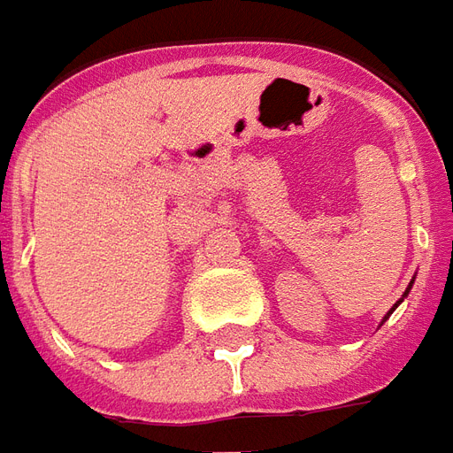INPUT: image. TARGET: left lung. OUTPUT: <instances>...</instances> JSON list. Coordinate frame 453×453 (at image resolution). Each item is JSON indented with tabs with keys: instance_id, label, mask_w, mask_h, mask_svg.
I'll return each mask as SVG.
<instances>
[{
	"instance_id": "obj_1",
	"label": "left lung",
	"mask_w": 453,
	"mask_h": 453,
	"mask_svg": "<svg viewBox=\"0 0 453 453\" xmlns=\"http://www.w3.org/2000/svg\"><path fill=\"white\" fill-rule=\"evenodd\" d=\"M410 286H412V284H410ZM410 286H408V291H410ZM408 291H405V294H403V298H405V296H408ZM403 298H400L398 303H403ZM398 303H395V305H393V308H390V313H393V311H395V308H398ZM390 313H388V315H390ZM388 315H386V318H388Z\"/></svg>"
}]
</instances>
